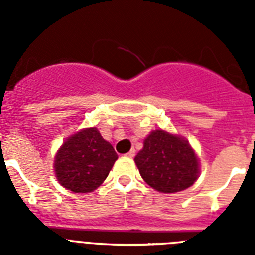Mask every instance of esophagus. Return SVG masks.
<instances>
[{"label":"esophagus","instance_id":"esophagus-1","mask_svg":"<svg viewBox=\"0 0 255 255\" xmlns=\"http://www.w3.org/2000/svg\"><path fill=\"white\" fill-rule=\"evenodd\" d=\"M126 157H130V158H132V157H135V150L132 149V150H130L129 153H126Z\"/></svg>","mask_w":255,"mask_h":255}]
</instances>
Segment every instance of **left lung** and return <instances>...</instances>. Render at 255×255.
Here are the masks:
<instances>
[{"label": "left lung", "mask_w": 255, "mask_h": 255, "mask_svg": "<svg viewBox=\"0 0 255 255\" xmlns=\"http://www.w3.org/2000/svg\"><path fill=\"white\" fill-rule=\"evenodd\" d=\"M135 163L144 181L161 193L185 190L199 172L197 155L188 141L163 130L150 132Z\"/></svg>", "instance_id": "obj_1"}]
</instances>
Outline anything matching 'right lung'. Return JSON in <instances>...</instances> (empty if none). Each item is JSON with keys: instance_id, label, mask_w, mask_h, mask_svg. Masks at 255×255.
<instances>
[{"instance_id": "obj_1", "label": "right lung", "mask_w": 255, "mask_h": 255, "mask_svg": "<svg viewBox=\"0 0 255 255\" xmlns=\"http://www.w3.org/2000/svg\"><path fill=\"white\" fill-rule=\"evenodd\" d=\"M117 154L96 128H89L67 139L55 159L61 185L74 193H89L105 181Z\"/></svg>"}]
</instances>
